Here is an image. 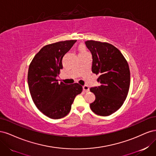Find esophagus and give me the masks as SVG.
<instances>
[{
	"mask_svg": "<svg viewBox=\"0 0 156 156\" xmlns=\"http://www.w3.org/2000/svg\"><path fill=\"white\" fill-rule=\"evenodd\" d=\"M83 91H84V92H88L89 91V88H88V87L87 86V85H84V86L83 87Z\"/></svg>",
	"mask_w": 156,
	"mask_h": 156,
	"instance_id": "34e87169",
	"label": "esophagus"
}]
</instances>
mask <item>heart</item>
<instances>
[{"instance_id":"1","label":"heart","mask_w":156,"mask_h":156,"mask_svg":"<svg viewBox=\"0 0 156 156\" xmlns=\"http://www.w3.org/2000/svg\"><path fill=\"white\" fill-rule=\"evenodd\" d=\"M87 53L85 47H84L83 45H81V46L79 47V54H83V53Z\"/></svg>"}]
</instances>
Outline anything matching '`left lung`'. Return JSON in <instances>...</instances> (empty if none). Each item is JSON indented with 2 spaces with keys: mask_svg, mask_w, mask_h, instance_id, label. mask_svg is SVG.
I'll use <instances>...</instances> for the list:
<instances>
[{
  "mask_svg": "<svg viewBox=\"0 0 156 156\" xmlns=\"http://www.w3.org/2000/svg\"><path fill=\"white\" fill-rule=\"evenodd\" d=\"M85 44L92 55V71L100 75L97 81L101 84L90 89L96 96L95 101L90 107L98 115H111L123 105L128 94L129 65L114 45L94 40H88Z\"/></svg>",
  "mask_w": 156,
  "mask_h": 156,
  "instance_id": "1",
  "label": "left lung"
}]
</instances>
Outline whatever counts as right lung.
Wrapping results in <instances>:
<instances>
[{
  "label": "right lung",
  "mask_w": 156,
  "mask_h": 156,
  "mask_svg": "<svg viewBox=\"0 0 156 156\" xmlns=\"http://www.w3.org/2000/svg\"><path fill=\"white\" fill-rule=\"evenodd\" d=\"M76 41H58L43 47L29 66L28 84L32 100L39 111L52 119L66 116L75 96L83 90L78 83L66 84L56 78L63 68V56Z\"/></svg>",
  "instance_id": "add662e5"
}]
</instances>
